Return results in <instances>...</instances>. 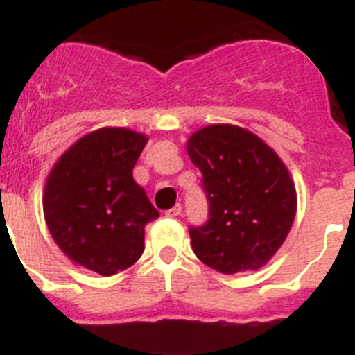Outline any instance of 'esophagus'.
Returning a JSON list of instances; mask_svg holds the SVG:
<instances>
[{"mask_svg": "<svg viewBox=\"0 0 355 355\" xmlns=\"http://www.w3.org/2000/svg\"><path fill=\"white\" fill-rule=\"evenodd\" d=\"M180 212H182V205L180 203H177L175 207H171L169 211H166V216H168V218H177V216H180Z\"/></svg>", "mask_w": 355, "mask_h": 355, "instance_id": "obj_1", "label": "esophagus"}]
</instances>
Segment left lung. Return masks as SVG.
<instances>
[{
  "label": "left lung",
  "mask_w": 355,
  "mask_h": 355,
  "mask_svg": "<svg viewBox=\"0 0 355 355\" xmlns=\"http://www.w3.org/2000/svg\"><path fill=\"white\" fill-rule=\"evenodd\" d=\"M186 148L209 200V221L189 229L196 257L225 275L263 268L297 214L289 169L254 132L227 123L196 130Z\"/></svg>",
  "instance_id": "1"
}]
</instances>
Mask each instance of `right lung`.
<instances>
[{
  "label": "right lung",
  "mask_w": 355,
  "mask_h": 355,
  "mask_svg": "<svg viewBox=\"0 0 355 355\" xmlns=\"http://www.w3.org/2000/svg\"><path fill=\"white\" fill-rule=\"evenodd\" d=\"M148 135L105 126L71 144L46 178L48 230L71 263L103 277L130 268L144 250V227L159 218L132 169Z\"/></svg>",
  "instance_id": "1"
}]
</instances>
